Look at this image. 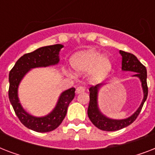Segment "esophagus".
I'll return each instance as SVG.
<instances>
[{
  "mask_svg": "<svg viewBox=\"0 0 155 155\" xmlns=\"http://www.w3.org/2000/svg\"><path fill=\"white\" fill-rule=\"evenodd\" d=\"M84 91H85V88L84 87H82V86H79V87H76V90H75V92H76L77 94L81 93V92H84Z\"/></svg>",
  "mask_w": 155,
  "mask_h": 155,
  "instance_id": "34e87169",
  "label": "esophagus"
}]
</instances>
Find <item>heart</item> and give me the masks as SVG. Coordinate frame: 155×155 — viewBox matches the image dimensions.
<instances>
[{"label":"heart","mask_w":155,"mask_h":155,"mask_svg":"<svg viewBox=\"0 0 155 155\" xmlns=\"http://www.w3.org/2000/svg\"><path fill=\"white\" fill-rule=\"evenodd\" d=\"M73 68L78 72L92 70V80L101 81L105 78L111 69V62L107 56L95 51L80 52L74 55L71 60Z\"/></svg>","instance_id":"b5f03b06"}]
</instances>
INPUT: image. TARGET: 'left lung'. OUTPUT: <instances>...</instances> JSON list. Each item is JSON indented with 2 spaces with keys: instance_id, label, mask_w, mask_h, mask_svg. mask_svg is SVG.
I'll use <instances>...</instances> for the list:
<instances>
[{
  "instance_id": "8db88e82",
  "label": "left lung",
  "mask_w": 155,
  "mask_h": 155,
  "mask_svg": "<svg viewBox=\"0 0 155 155\" xmlns=\"http://www.w3.org/2000/svg\"><path fill=\"white\" fill-rule=\"evenodd\" d=\"M120 54L122 56V70L136 72L134 76H137L139 78L142 82V86L143 88V92H144V98L138 109L131 117L126 119H123V120H113L104 116L98 108L97 93H98V89L101 86V84L92 86L89 88L90 101L88 104V108H87V116L96 127L104 131H116V130H121L123 128L132 124L139 115L142 106L144 104L148 96V87H147V72L146 67L137 59L134 54L129 53V52L123 51H120Z\"/></svg>"
}]
</instances>
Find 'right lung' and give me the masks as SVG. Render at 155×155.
Segmentation results:
<instances>
[{
    "instance_id": "1",
    "label": "right lung",
    "mask_w": 155,
    "mask_h": 155,
    "mask_svg": "<svg viewBox=\"0 0 155 155\" xmlns=\"http://www.w3.org/2000/svg\"><path fill=\"white\" fill-rule=\"evenodd\" d=\"M63 45L55 44L43 47L35 51L25 54L17 62L9 71L8 98L13 110L20 121L25 127L36 132H50L58 127L65 117L69 104L75 97V87H71L61 94L58 104L49 115L43 117H35L22 108L18 97V87L24 75L31 68L47 67L57 64L59 61L58 52Z\"/></svg>"
}]
</instances>
